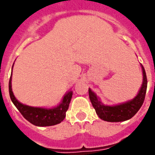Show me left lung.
I'll list each match as a JSON object with an SVG mask.
<instances>
[{"mask_svg":"<svg viewBox=\"0 0 155 155\" xmlns=\"http://www.w3.org/2000/svg\"><path fill=\"white\" fill-rule=\"evenodd\" d=\"M143 71V83L141 87L132 100L117 105L108 106L102 103L99 97L89 88V97L94 109L100 119L108 122H120L128 120L135 116L143 103L147 87V80L144 68L141 64Z\"/></svg>","mask_w":155,"mask_h":155,"instance_id":"1","label":"left lung"}]
</instances>
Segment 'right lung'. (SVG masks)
I'll list each match as a JSON object with an SVG mask.
<instances>
[{"label":"right lung","mask_w":155,"mask_h":155,"mask_svg":"<svg viewBox=\"0 0 155 155\" xmlns=\"http://www.w3.org/2000/svg\"><path fill=\"white\" fill-rule=\"evenodd\" d=\"M8 89L12 102H13L15 107L23 116V117L32 124L38 127L55 125L63 121L72 97V91H69L64 94L61 102L58 106L53 108L33 107L21 103L16 99L12 89V75L9 80Z\"/></svg>","instance_id":"obj_1"}]
</instances>
